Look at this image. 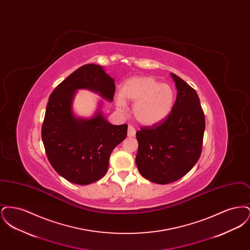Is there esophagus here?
I'll return each instance as SVG.
<instances>
[{"label":"esophagus","mask_w":250,"mask_h":250,"mask_svg":"<svg viewBox=\"0 0 250 250\" xmlns=\"http://www.w3.org/2000/svg\"><path fill=\"white\" fill-rule=\"evenodd\" d=\"M135 135H136V129H135L132 125H128L127 136H128V137H135Z\"/></svg>","instance_id":"34e87169"}]
</instances>
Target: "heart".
Here are the masks:
<instances>
[{"label": "heart", "mask_w": 250, "mask_h": 250, "mask_svg": "<svg viewBox=\"0 0 250 250\" xmlns=\"http://www.w3.org/2000/svg\"><path fill=\"white\" fill-rule=\"evenodd\" d=\"M126 101L134 102L132 113L143 125L162 123L171 113L175 91L169 84L161 83L154 77H133L125 82L116 95L117 106L124 109Z\"/></svg>", "instance_id": "obj_1"}]
</instances>
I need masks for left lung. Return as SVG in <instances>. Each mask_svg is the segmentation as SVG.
<instances>
[{
    "instance_id": "obj_1",
    "label": "left lung",
    "mask_w": 250,
    "mask_h": 250,
    "mask_svg": "<svg viewBox=\"0 0 250 250\" xmlns=\"http://www.w3.org/2000/svg\"><path fill=\"white\" fill-rule=\"evenodd\" d=\"M177 89L174 107L165 121L137 131L136 164L144 178L166 185L186 175L202 154L205 119L197 92L170 73Z\"/></svg>"
}]
</instances>
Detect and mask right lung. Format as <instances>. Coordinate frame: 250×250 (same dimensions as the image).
I'll use <instances>...</instances> for the list:
<instances>
[{"label": "right lung", "instance_id": "right-lung-1", "mask_svg": "<svg viewBox=\"0 0 250 250\" xmlns=\"http://www.w3.org/2000/svg\"><path fill=\"white\" fill-rule=\"evenodd\" d=\"M83 89L111 102L115 83L98 64H85L73 72L49 95L42 141L57 173L73 184L85 186L106 174L110 154L125 139L127 125L108 123L102 100L90 118L77 116L73 102L77 92Z\"/></svg>", "mask_w": 250, "mask_h": 250}]
</instances>
